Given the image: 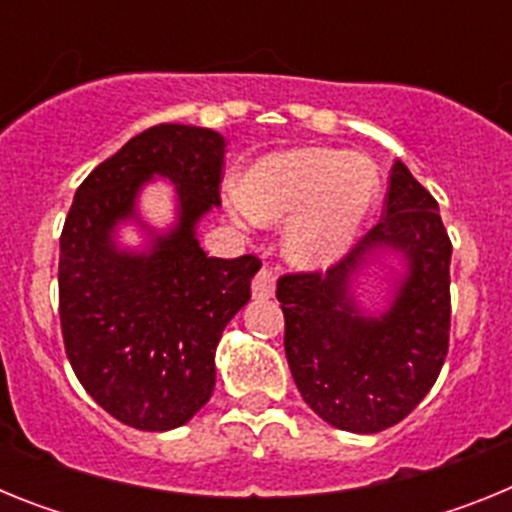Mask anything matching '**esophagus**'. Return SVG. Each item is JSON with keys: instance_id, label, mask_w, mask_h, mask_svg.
Here are the masks:
<instances>
[{"instance_id": "34e87169", "label": "esophagus", "mask_w": 512, "mask_h": 512, "mask_svg": "<svg viewBox=\"0 0 512 512\" xmlns=\"http://www.w3.org/2000/svg\"><path fill=\"white\" fill-rule=\"evenodd\" d=\"M274 287H277V277L269 266H261L259 274L253 277V297L256 300H269L274 297Z\"/></svg>"}]
</instances>
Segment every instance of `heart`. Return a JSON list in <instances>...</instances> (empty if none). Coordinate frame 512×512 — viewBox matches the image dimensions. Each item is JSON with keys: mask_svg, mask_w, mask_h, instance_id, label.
<instances>
[{"mask_svg": "<svg viewBox=\"0 0 512 512\" xmlns=\"http://www.w3.org/2000/svg\"><path fill=\"white\" fill-rule=\"evenodd\" d=\"M382 176L372 158L325 146L284 148L253 161L228 210L241 223L277 225L284 256L300 269H325L346 256L372 220Z\"/></svg>", "mask_w": 512, "mask_h": 512, "instance_id": "heart-1", "label": "heart"}]
</instances>
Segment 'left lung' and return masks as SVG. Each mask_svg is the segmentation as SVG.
<instances>
[{"label":"left lung","mask_w":512,"mask_h":512,"mask_svg":"<svg viewBox=\"0 0 512 512\" xmlns=\"http://www.w3.org/2000/svg\"><path fill=\"white\" fill-rule=\"evenodd\" d=\"M395 250L406 274L391 307L366 316L350 282L379 252ZM451 241L438 202L395 161L384 215L341 264L284 274V351L302 400L325 423L379 433L400 423L428 395L449 351Z\"/></svg>","instance_id":"obj_1"}]
</instances>
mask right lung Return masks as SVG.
Masks as SVG:
<instances>
[{
  "label": "right lung",
  "instance_id": "1",
  "mask_svg": "<svg viewBox=\"0 0 512 512\" xmlns=\"http://www.w3.org/2000/svg\"><path fill=\"white\" fill-rule=\"evenodd\" d=\"M225 138L164 122L130 138L81 182L61 233L58 312L63 346L84 390L138 431L179 428L210 400L215 348L251 300L256 256L215 259L197 223L220 205ZM153 175L177 187V223L156 234L137 217V192ZM149 230L146 252L114 243L116 225Z\"/></svg>",
  "mask_w": 512,
  "mask_h": 512
}]
</instances>
